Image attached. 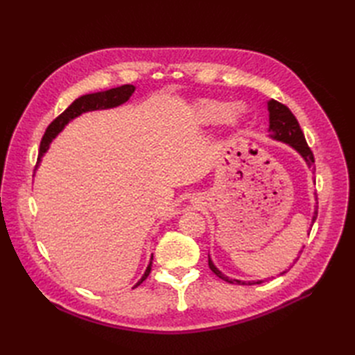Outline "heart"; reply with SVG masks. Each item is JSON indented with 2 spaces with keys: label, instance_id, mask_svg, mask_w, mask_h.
Listing matches in <instances>:
<instances>
[{
  "label": "heart",
  "instance_id": "1",
  "mask_svg": "<svg viewBox=\"0 0 355 355\" xmlns=\"http://www.w3.org/2000/svg\"><path fill=\"white\" fill-rule=\"evenodd\" d=\"M194 120L200 125H214L219 123H225L231 127H237L244 118V108L240 103H228L220 101H200L196 103Z\"/></svg>",
  "mask_w": 355,
  "mask_h": 355
}]
</instances>
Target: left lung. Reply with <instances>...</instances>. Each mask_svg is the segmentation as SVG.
<instances>
[{
	"mask_svg": "<svg viewBox=\"0 0 355 355\" xmlns=\"http://www.w3.org/2000/svg\"><path fill=\"white\" fill-rule=\"evenodd\" d=\"M268 112H270V128H268V132H270V137L274 139V141L278 142H283L287 144L288 146H292L295 151L305 159V163L313 167L314 164V155L313 151H311L306 141H305V136L304 132L300 130V125L296 120V116L292 114L286 105L277 102L274 99L268 101ZM318 207H315L314 214H313V225L317 219V210ZM309 234V232H308ZM209 266L210 270L216 274L219 278H222L223 282L231 283V284H241V286H252V284H261L266 280H257V282H241V280H235V278H230L225 275L222 271H219L216 266H214L213 261L210 259L209 256ZM287 271H283L280 275L286 274Z\"/></svg>",
	"mask_w": 355,
	"mask_h": 355,
	"instance_id": "obj_1",
	"label": "left lung"
}]
</instances>
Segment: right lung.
<instances>
[{
  "mask_svg": "<svg viewBox=\"0 0 355 355\" xmlns=\"http://www.w3.org/2000/svg\"><path fill=\"white\" fill-rule=\"evenodd\" d=\"M135 90H136L135 85L124 84V85H120V87L105 90V92H98V93L84 94V96H81V98L75 99L68 106V108L47 127L44 136H42V139H41L38 163L41 161L42 155L47 153V149L50 148V144L53 142V139H55L72 120L83 115L84 112L116 108V106H120L130 99V96L135 93ZM151 266H153V256H151V261H149V265L146 266L145 274L142 275L141 280L136 283V286H139L142 282L146 280V277L149 275V272H151Z\"/></svg>",
  "mask_w": 355,
  "mask_h": 355,
  "instance_id": "obj_1",
  "label": "right lung"
}]
</instances>
